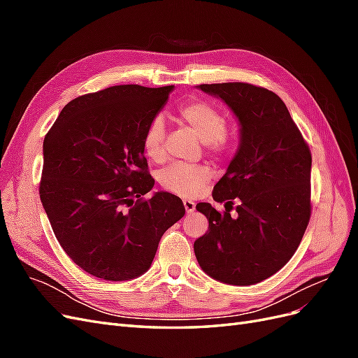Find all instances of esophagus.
Returning <instances> with one entry per match:
<instances>
[{"mask_svg": "<svg viewBox=\"0 0 358 358\" xmlns=\"http://www.w3.org/2000/svg\"><path fill=\"white\" fill-rule=\"evenodd\" d=\"M183 208H185V212L189 215L196 210V203L192 200H183Z\"/></svg>", "mask_w": 358, "mask_h": 358, "instance_id": "esophagus-1", "label": "esophagus"}]
</instances>
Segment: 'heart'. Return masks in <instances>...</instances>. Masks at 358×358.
I'll return each instance as SVG.
<instances>
[{
    "label": "heart",
    "mask_w": 358,
    "mask_h": 358,
    "mask_svg": "<svg viewBox=\"0 0 358 358\" xmlns=\"http://www.w3.org/2000/svg\"><path fill=\"white\" fill-rule=\"evenodd\" d=\"M179 121L197 136L212 154H222L229 148L225 134L227 121L222 112L213 104L203 100H189L182 103L178 109ZM166 122L162 116L149 121L143 138V152L148 158L159 161L164 157ZM212 173L206 166L171 164L161 171L159 183L162 188L185 197H196L209 185Z\"/></svg>",
    "instance_id": "b5f03b06"
}]
</instances>
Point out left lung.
Listing matches in <instances>:
<instances>
[{
	"label": "left lung",
	"instance_id": "8db88e82",
	"mask_svg": "<svg viewBox=\"0 0 358 358\" xmlns=\"http://www.w3.org/2000/svg\"><path fill=\"white\" fill-rule=\"evenodd\" d=\"M221 99L241 125V143L213 200L199 203L209 231L194 242L204 273L230 285H252L294 255L310 218L309 146L279 96L251 83L199 85ZM240 201L231 215L232 200Z\"/></svg>",
	"mask_w": 358,
	"mask_h": 358
}]
</instances>
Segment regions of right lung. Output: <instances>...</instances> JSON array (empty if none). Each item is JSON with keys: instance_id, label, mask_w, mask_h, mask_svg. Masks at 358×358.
<instances>
[{"instance_id": "right-lung-1", "label": "right lung", "mask_w": 358, "mask_h": 358, "mask_svg": "<svg viewBox=\"0 0 358 358\" xmlns=\"http://www.w3.org/2000/svg\"><path fill=\"white\" fill-rule=\"evenodd\" d=\"M175 86L117 85L71 100L43 142L40 200L66 254L106 280L143 275L185 208L155 180L142 138Z\"/></svg>"}]
</instances>
